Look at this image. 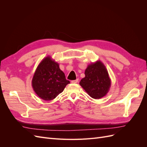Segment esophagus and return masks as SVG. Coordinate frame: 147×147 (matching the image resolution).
<instances>
[{
    "label": "esophagus",
    "instance_id": "esophagus-1",
    "mask_svg": "<svg viewBox=\"0 0 147 147\" xmlns=\"http://www.w3.org/2000/svg\"><path fill=\"white\" fill-rule=\"evenodd\" d=\"M78 79H76V80H75L71 81V83H78Z\"/></svg>",
    "mask_w": 147,
    "mask_h": 147
}]
</instances>
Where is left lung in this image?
Returning a JSON list of instances; mask_svg holds the SVG:
<instances>
[{"label":"left lung","mask_w":147,"mask_h":147,"mask_svg":"<svg viewBox=\"0 0 147 147\" xmlns=\"http://www.w3.org/2000/svg\"><path fill=\"white\" fill-rule=\"evenodd\" d=\"M84 75L80 84L89 96L99 99L107 95L111 86V80L105 65L100 61L89 64Z\"/></svg>","instance_id":"left-lung-1"}]
</instances>
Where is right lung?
I'll use <instances>...</instances> for the list:
<instances>
[{
  "mask_svg": "<svg viewBox=\"0 0 147 147\" xmlns=\"http://www.w3.org/2000/svg\"><path fill=\"white\" fill-rule=\"evenodd\" d=\"M69 83L70 82L66 80L59 64L50 56L43 59L38 65L32 80L35 94L47 101L55 99Z\"/></svg>",
  "mask_w": 147,
  "mask_h": 147,
  "instance_id": "right-lung-1",
  "label": "right lung"
}]
</instances>
